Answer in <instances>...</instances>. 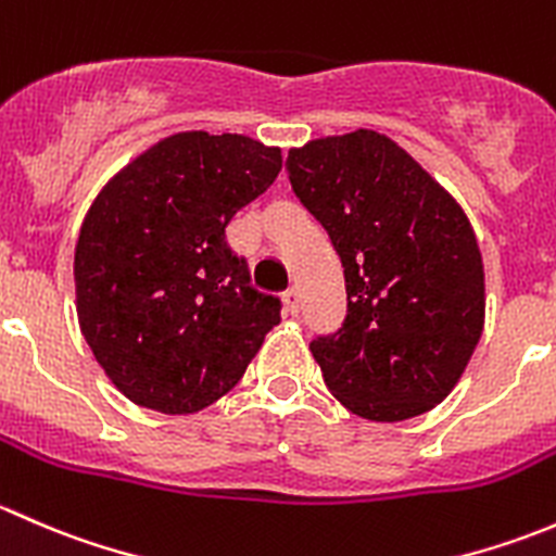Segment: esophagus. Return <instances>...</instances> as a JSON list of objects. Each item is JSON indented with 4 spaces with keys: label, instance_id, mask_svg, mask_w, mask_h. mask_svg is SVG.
I'll return each mask as SVG.
<instances>
[{
    "label": "esophagus",
    "instance_id": "obj_1",
    "mask_svg": "<svg viewBox=\"0 0 556 556\" xmlns=\"http://www.w3.org/2000/svg\"><path fill=\"white\" fill-rule=\"evenodd\" d=\"M282 301H285V312L293 314V317L301 312V295H299V290H295V288L285 290Z\"/></svg>",
    "mask_w": 556,
    "mask_h": 556
}]
</instances>
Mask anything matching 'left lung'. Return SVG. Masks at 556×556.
<instances>
[{"instance_id": "left-lung-1", "label": "left lung", "mask_w": 556, "mask_h": 556, "mask_svg": "<svg viewBox=\"0 0 556 556\" xmlns=\"http://www.w3.org/2000/svg\"><path fill=\"white\" fill-rule=\"evenodd\" d=\"M285 169L344 266V325L309 344L328 390L371 422L430 412L484 328V263L465 212L368 128L293 148Z\"/></svg>"}]
</instances>
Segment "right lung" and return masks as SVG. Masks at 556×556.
Segmentation results:
<instances>
[{
	"instance_id": "obj_1",
	"label": "right lung",
	"mask_w": 556,
	"mask_h": 556,
	"mask_svg": "<svg viewBox=\"0 0 556 556\" xmlns=\"http://www.w3.org/2000/svg\"><path fill=\"white\" fill-rule=\"evenodd\" d=\"M282 169L242 134L182 131L121 169L75 247L80 330L137 406L193 414L244 377L282 301L257 293L226 242L231 217Z\"/></svg>"
}]
</instances>
